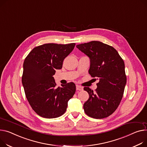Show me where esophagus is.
I'll use <instances>...</instances> for the list:
<instances>
[{
  "label": "esophagus",
  "instance_id": "obj_1",
  "mask_svg": "<svg viewBox=\"0 0 147 147\" xmlns=\"http://www.w3.org/2000/svg\"><path fill=\"white\" fill-rule=\"evenodd\" d=\"M83 88L82 87H81L79 85H76V90H83Z\"/></svg>",
  "mask_w": 147,
  "mask_h": 147
}]
</instances>
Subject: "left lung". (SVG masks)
<instances>
[{"label": "left lung", "instance_id": "left-lung-1", "mask_svg": "<svg viewBox=\"0 0 147 147\" xmlns=\"http://www.w3.org/2000/svg\"><path fill=\"white\" fill-rule=\"evenodd\" d=\"M76 47L89 57V73L99 80L94 92L84 87L89 94L83 105L84 111L93 118L108 117L118 108L123 97L126 83L124 61L113 47L100 41H93Z\"/></svg>", "mask_w": 147, "mask_h": 147}]
</instances>
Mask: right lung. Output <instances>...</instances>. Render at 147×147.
I'll use <instances>...</instances> for the list:
<instances>
[{"label":"right lung","mask_w":147,"mask_h":147,"mask_svg":"<svg viewBox=\"0 0 147 147\" xmlns=\"http://www.w3.org/2000/svg\"><path fill=\"white\" fill-rule=\"evenodd\" d=\"M75 45L45 44L35 47L25 58L22 77L25 95L32 109L43 118H55L63 115L68 101L76 92L74 83L57 87L53 77Z\"/></svg>","instance_id":"obj_1"}]
</instances>
